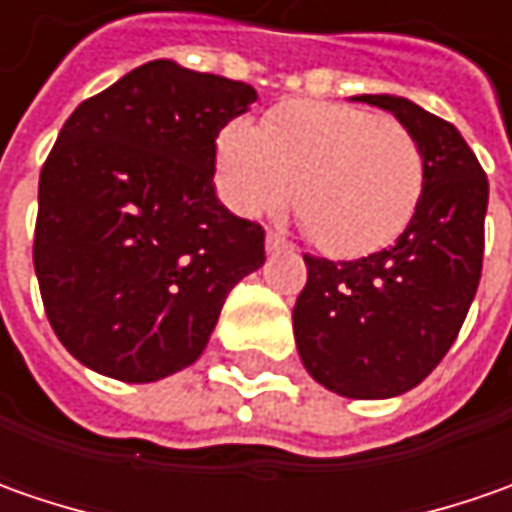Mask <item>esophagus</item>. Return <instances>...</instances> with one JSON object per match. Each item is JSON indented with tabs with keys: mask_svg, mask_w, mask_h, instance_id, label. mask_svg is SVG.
Returning a JSON list of instances; mask_svg holds the SVG:
<instances>
[{
	"mask_svg": "<svg viewBox=\"0 0 512 512\" xmlns=\"http://www.w3.org/2000/svg\"><path fill=\"white\" fill-rule=\"evenodd\" d=\"M265 247H267V253H279V250H287L290 245H287L279 233H273V230H270V233L265 236Z\"/></svg>",
	"mask_w": 512,
	"mask_h": 512,
	"instance_id": "obj_1",
	"label": "esophagus"
}]
</instances>
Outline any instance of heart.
<instances>
[{"label": "heart", "mask_w": 512, "mask_h": 512, "mask_svg": "<svg viewBox=\"0 0 512 512\" xmlns=\"http://www.w3.org/2000/svg\"><path fill=\"white\" fill-rule=\"evenodd\" d=\"M230 207L247 219L290 205L327 256L353 259L390 245L424 190V153L410 130L333 102H290L259 128L230 122L216 139Z\"/></svg>", "instance_id": "1"}]
</instances>
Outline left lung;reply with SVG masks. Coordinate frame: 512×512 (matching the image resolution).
Listing matches in <instances>:
<instances>
[{
  "mask_svg": "<svg viewBox=\"0 0 512 512\" xmlns=\"http://www.w3.org/2000/svg\"><path fill=\"white\" fill-rule=\"evenodd\" d=\"M424 153V190L396 245L353 262L305 256L293 333L307 373L347 399H390L422 384L456 342L482 279L487 176L462 133L390 93Z\"/></svg>",
  "mask_w": 512,
  "mask_h": 512,
  "instance_id": "8db88e82",
  "label": "left lung"
}]
</instances>
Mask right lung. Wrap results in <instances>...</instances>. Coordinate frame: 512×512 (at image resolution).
<instances>
[{
	"mask_svg": "<svg viewBox=\"0 0 512 512\" xmlns=\"http://www.w3.org/2000/svg\"><path fill=\"white\" fill-rule=\"evenodd\" d=\"M256 90L153 59L70 113L39 176L33 267L73 359L119 382L193 364L265 230L216 199V136Z\"/></svg>",
	"mask_w": 512,
	"mask_h": 512,
	"instance_id": "right-lung-1",
	"label": "right lung"
}]
</instances>
